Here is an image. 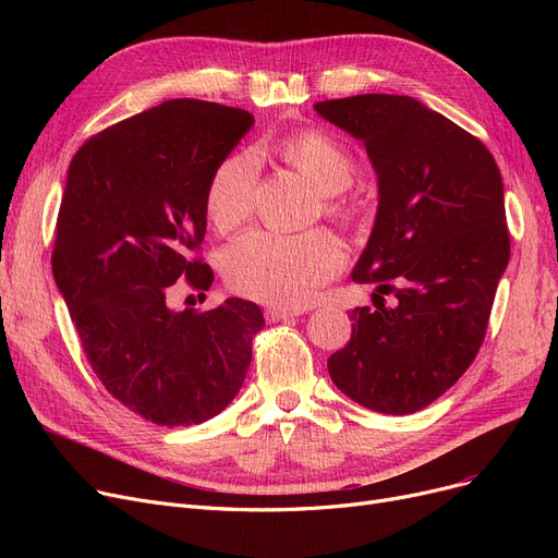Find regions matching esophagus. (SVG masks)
<instances>
[{
    "mask_svg": "<svg viewBox=\"0 0 558 558\" xmlns=\"http://www.w3.org/2000/svg\"><path fill=\"white\" fill-rule=\"evenodd\" d=\"M291 316H296V310H284V307H267L264 310V318L269 320V324H278V320H287Z\"/></svg>",
    "mask_w": 558,
    "mask_h": 558,
    "instance_id": "1",
    "label": "esophagus"
}]
</instances>
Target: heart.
Instances as JSON below:
<instances>
[{"label":"heart","mask_w":558,"mask_h":558,"mask_svg":"<svg viewBox=\"0 0 558 558\" xmlns=\"http://www.w3.org/2000/svg\"><path fill=\"white\" fill-rule=\"evenodd\" d=\"M276 151L324 194H337L355 179L353 154L326 131L307 129L287 135ZM257 175L259 165L251 154H234L219 162L205 190V213L219 232H232L248 221ZM326 213L345 219L350 208L343 201L328 198ZM343 262V246L326 230L301 234L253 230L223 253L221 269L228 287L242 296L301 307L316 299L318 289L341 271Z\"/></svg>","instance_id":"heart-1"}]
</instances>
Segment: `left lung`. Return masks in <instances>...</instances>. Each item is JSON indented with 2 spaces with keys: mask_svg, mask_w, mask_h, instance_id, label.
I'll use <instances>...</instances> for the list:
<instances>
[{
  "mask_svg": "<svg viewBox=\"0 0 558 558\" xmlns=\"http://www.w3.org/2000/svg\"><path fill=\"white\" fill-rule=\"evenodd\" d=\"M314 110L364 142L379 185L375 228L353 271L377 287L375 310L350 312L353 335L328 373L373 412L414 414L484 343L511 255L502 175L482 140L412 97L357 95ZM385 295L395 296L391 308Z\"/></svg>",
  "mask_w": 558,
  "mask_h": 558,
  "instance_id": "1",
  "label": "left lung"
}]
</instances>
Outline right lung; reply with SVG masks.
<instances>
[{"label": "right lung", "mask_w": 558, "mask_h": 558, "mask_svg": "<svg viewBox=\"0 0 558 558\" xmlns=\"http://www.w3.org/2000/svg\"><path fill=\"white\" fill-rule=\"evenodd\" d=\"M253 122L242 108L171 99L85 140L68 171L53 280L99 383L156 425L226 409L264 328L262 310L242 299L169 307L179 284L205 296L215 280L201 257L205 190Z\"/></svg>", "instance_id": "add662e5"}]
</instances>
